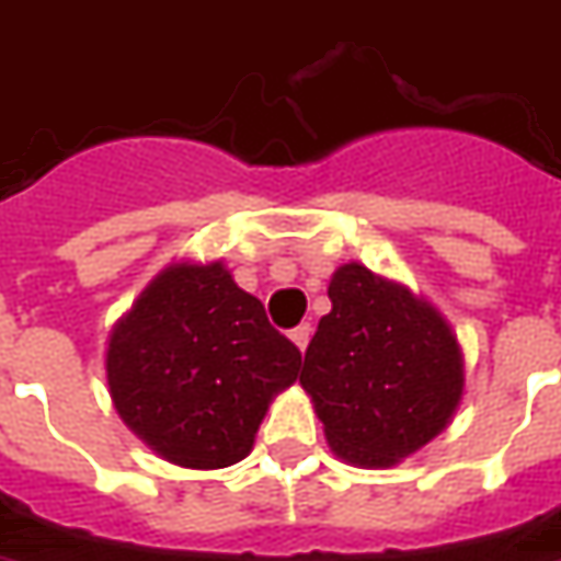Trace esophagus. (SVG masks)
Wrapping results in <instances>:
<instances>
[{
  "mask_svg": "<svg viewBox=\"0 0 561 561\" xmlns=\"http://www.w3.org/2000/svg\"><path fill=\"white\" fill-rule=\"evenodd\" d=\"M310 334H312L310 322H304V325H297V329L291 331V341H295V346L300 350V353H304V350H307V344H310Z\"/></svg>",
  "mask_w": 561,
  "mask_h": 561,
  "instance_id": "esophagus-1",
  "label": "esophagus"
}]
</instances>
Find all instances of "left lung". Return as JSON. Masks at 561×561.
<instances>
[{"mask_svg": "<svg viewBox=\"0 0 561 561\" xmlns=\"http://www.w3.org/2000/svg\"><path fill=\"white\" fill-rule=\"evenodd\" d=\"M300 383L331 451L390 467L448 426L463 396L457 334L430 300L362 264L337 266Z\"/></svg>", "mask_w": 561, "mask_h": 561, "instance_id": "1", "label": "left lung"}]
</instances>
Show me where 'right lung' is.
Instances as JSON below:
<instances>
[{"mask_svg":"<svg viewBox=\"0 0 561 561\" xmlns=\"http://www.w3.org/2000/svg\"><path fill=\"white\" fill-rule=\"evenodd\" d=\"M297 371L300 350L220 261L165 266L106 341L119 417L186 470H220L249 455L273 396Z\"/></svg>","mask_w":561,"mask_h":561,"instance_id":"1","label":"right lung"}]
</instances>
